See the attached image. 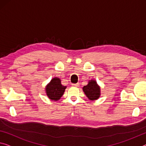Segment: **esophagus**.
I'll use <instances>...</instances> for the list:
<instances>
[{
  "label": "esophagus",
  "instance_id": "1",
  "mask_svg": "<svg viewBox=\"0 0 146 146\" xmlns=\"http://www.w3.org/2000/svg\"><path fill=\"white\" fill-rule=\"evenodd\" d=\"M72 86L73 87H78L80 86V84H72Z\"/></svg>",
  "mask_w": 146,
  "mask_h": 146
}]
</instances>
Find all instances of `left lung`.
Listing matches in <instances>:
<instances>
[{
	"label": "left lung",
	"mask_w": 146,
	"mask_h": 146,
	"mask_svg": "<svg viewBox=\"0 0 146 146\" xmlns=\"http://www.w3.org/2000/svg\"><path fill=\"white\" fill-rule=\"evenodd\" d=\"M83 91L90 100H97L100 96V87L95 80H89L88 84L83 87Z\"/></svg>",
	"instance_id": "obj_1"
}]
</instances>
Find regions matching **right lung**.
Wrapping results in <instances>:
<instances>
[{"label": "right lung", "mask_w": 146, "mask_h": 146, "mask_svg": "<svg viewBox=\"0 0 146 146\" xmlns=\"http://www.w3.org/2000/svg\"><path fill=\"white\" fill-rule=\"evenodd\" d=\"M66 86L61 84V80L59 78L55 77L51 79L49 84L46 86V95L51 100L57 101L63 95Z\"/></svg>", "instance_id": "1"}]
</instances>
